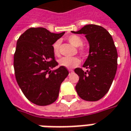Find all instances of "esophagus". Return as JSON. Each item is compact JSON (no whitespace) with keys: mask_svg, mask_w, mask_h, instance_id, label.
<instances>
[{"mask_svg":"<svg viewBox=\"0 0 131 131\" xmlns=\"http://www.w3.org/2000/svg\"><path fill=\"white\" fill-rule=\"evenodd\" d=\"M69 72H73V69H69Z\"/></svg>","mask_w":131,"mask_h":131,"instance_id":"obj_1","label":"esophagus"}]
</instances>
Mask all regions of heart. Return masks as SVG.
Listing matches in <instances>:
<instances>
[{
  "instance_id": "heart-1",
  "label": "heart",
  "mask_w": 131,
  "mask_h": 131,
  "mask_svg": "<svg viewBox=\"0 0 131 131\" xmlns=\"http://www.w3.org/2000/svg\"><path fill=\"white\" fill-rule=\"evenodd\" d=\"M67 41H69V43H71L72 45H73L74 47H81L82 44H83V40L81 38L80 36L77 35H70L67 38ZM59 41H57L53 43V51H54V54L55 55H59ZM79 51L82 53V54H84V49L82 47H80L79 49ZM59 65L62 66L65 68L67 69H72L74 68L80 64V60L77 57H63L61 59H59Z\"/></svg>"
}]
</instances>
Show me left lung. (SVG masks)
<instances>
[{"mask_svg":"<svg viewBox=\"0 0 131 131\" xmlns=\"http://www.w3.org/2000/svg\"><path fill=\"white\" fill-rule=\"evenodd\" d=\"M73 34H84L89 42V55L83 64L87 71L76 68L80 79L76 91L87 101L99 100L107 94L114 80L118 64V53L112 36L100 26L89 24Z\"/></svg>","mask_w":131,"mask_h":131,"instance_id":"obj_1","label":"left lung"}]
</instances>
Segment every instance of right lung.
<instances>
[{
    "label": "right lung",
    "mask_w": 131,
    "mask_h": 131,
    "mask_svg": "<svg viewBox=\"0 0 131 131\" xmlns=\"http://www.w3.org/2000/svg\"><path fill=\"white\" fill-rule=\"evenodd\" d=\"M64 34H54L45 28H30L17 41L13 67L17 83L26 97L40 106L55 102L60 86L69 74L54 59L52 45Z\"/></svg>",
    "instance_id": "add662e5"
}]
</instances>
